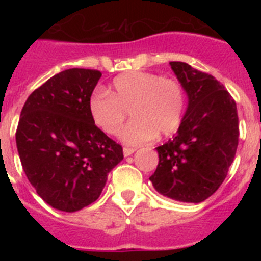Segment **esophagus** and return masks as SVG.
<instances>
[{"instance_id": "esophagus-1", "label": "esophagus", "mask_w": 261, "mask_h": 261, "mask_svg": "<svg viewBox=\"0 0 261 261\" xmlns=\"http://www.w3.org/2000/svg\"><path fill=\"white\" fill-rule=\"evenodd\" d=\"M135 151H136L135 147H124V149H123V153H124V155H125V156L132 155Z\"/></svg>"}]
</instances>
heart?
<instances>
[{
    "label": "heart",
    "instance_id": "b5f03b06",
    "mask_svg": "<svg viewBox=\"0 0 261 261\" xmlns=\"http://www.w3.org/2000/svg\"><path fill=\"white\" fill-rule=\"evenodd\" d=\"M112 93L96 86L89 96L94 124L107 135H115L128 116L135 119L121 129L120 140L142 145L158 136L174 133L184 116L186 93L179 81L149 71H128L112 82Z\"/></svg>",
    "mask_w": 261,
    "mask_h": 261
}]
</instances>
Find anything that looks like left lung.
I'll return each instance as SVG.
<instances>
[{"instance_id":"left-lung-1","label":"left lung","mask_w":261,"mask_h":261,"mask_svg":"<svg viewBox=\"0 0 261 261\" xmlns=\"http://www.w3.org/2000/svg\"><path fill=\"white\" fill-rule=\"evenodd\" d=\"M188 96L176 136L156 147L159 162L149 179L161 195L201 202L225 180L239 137L237 105L213 75L180 61L170 62Z\"/></svg>"}]
</instances>
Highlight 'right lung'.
I'll return each instance as SVG.
<instances>
[{"label":"right lung","mask_w":261,"mask_h":261,"mask_svg":"<svg viewBox=\"0 0 261 261\" xmlns=\"http://www.w3.org/2000/svg\"><path fill=\"white\" fill-rule=\"evenodd\" d=\"M102 73L68 69L27 98L15 140L27 179L48 205L77 212L98 199L123 147L94 124L89 96Z\"/></svg>","instance_id":"obj_1"}]
</instances>
